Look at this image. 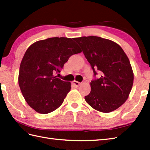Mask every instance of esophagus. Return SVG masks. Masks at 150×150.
I'll return each instance as SVG.
<instances>
[{
    "instance_id": "1",
    "label": "esophagus",
    "mask_w": 150,
    "mask_h": 150,
    "mask_svg": "<svg viewBox=\"0 0 150 150\" xmlns=\"http://www.w3.org/2000/svg\"><path fill=\"white\" fill-rule=\"evenodd\" d=\"M73 84H74L75 87H79L80 85H81V83L77 81H74L73 82Z\"/></svg>"
}]
</instances>
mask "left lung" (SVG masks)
Masks as SVG:
<instances>
[{
    "mask_svg": "<svg viewBox=\"0 0 150 150\" xmlns=\"http://www.w3.org/2000/svg\"><path fill=\"white\" fill-rule=\"evenodd\" d=\"M81 47L94 73L86 102L96 110L110 112L125 102L131 91L134 74L129 59L119 45L98 36L74 39ZM101 73L96 78L97 71Z\"/></svg>",
    "mask_w": 150,
    "mask_h": 150,
    "instance_id": "left-lung-1",
    "label": "left lung"
}]
</instances>
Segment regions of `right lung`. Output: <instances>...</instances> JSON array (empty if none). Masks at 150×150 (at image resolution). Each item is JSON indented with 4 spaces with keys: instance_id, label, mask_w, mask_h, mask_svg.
<instances>
[{
    "instance_id": "obj_1",
    "label": "right lung",
    "mask_w": 150,
    "mask_h": 150,
    "mask_svg": "<svg viewBox=\"0 0 150 150\" xmlns=\"http://www.w3.org/2000/svg\"><path fill=\"white\" fill-rule=\"evenodd\" d=\"M71 38H50L36 41L27 48L21 62L18 83L27 103L40 114L61 105L70 91L71 83L57 78L72 55L81 52Z\"/></svg>"
}]
</instances>
